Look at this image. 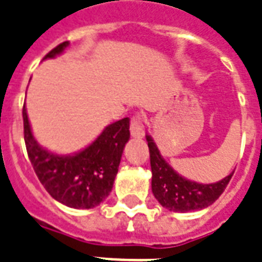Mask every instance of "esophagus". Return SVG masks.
I'll use <instances>...</instances> for the list:
<instances>
[{"label": "esophagus", "mask_w": 262, "mask_h": 262, "mask_svg": "<svg viewBox=\"0 0 262 262\" xmlns=\"http://www.w3.org/2000/svg\"><path fill=\"white\" fill-rule=\"evenodd\" d=\"M129 131H131V137L134 138H143L145 135V125H143V120H142L141 115H135L131 117L129 121Z\"/></svg>", "instance_id": "1"}]
</instances>
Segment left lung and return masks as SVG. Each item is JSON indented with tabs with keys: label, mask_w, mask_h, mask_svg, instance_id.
<instances>
[{
	"label": "left lung",
	"mask_w": 262,
	"mask_h": 262,
	"mask_svg": "<svg viewBox=\"0 0 262 262\" xmlns=\"http://www.w3.org/2000/svg\"><path fill=\"white\" fill-rule=\"evenodd\" d=\"M151 167V191L164 208L173 212H191L212 205L226 190L234 172L217 183L200 184L179 176L161 157L157 146L146 137Z\"/></svg>",
	"instance_id": "8db88e82"
}]
</instances>
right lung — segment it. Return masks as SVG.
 Returning <instances> with one entry per match:
<instances>
[{"instance_id": "1", "label": "right lung", "mask_w": 262, "mask_h": 262, "mask_svg": "<svg viewBox=\"0 0 262 262\" xmlns=\"http://www.w3.org/2000/svg\"><path fill=\"white\" fill-rule=\"evenodd\" d=\"M68 40L52 49L43 58L60 54ZM24 142L28 159L46 191L58 202L75 209H90L112 191L121 154L129 139V119L108 125L103 133L80 153L62 157L42 149L34 139L23 106Z\"/></svg>"}]
</instances>
